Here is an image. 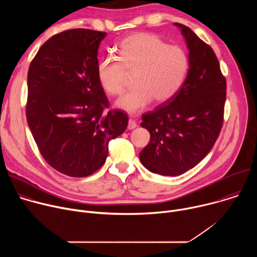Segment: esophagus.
Here are the masks:
<instances>
[{"instance_id":"1","label":"esophagus","mask_w":257,"mask_h":257,"mask_svg":"<svg viewBox=\"0 0 257 257\" xmlns=\"http://www.w3.org/2000/svg\"><path fill=\"white\" fill-rule=\"evenodd\" d=\"M136 126H137L136 121L133 120V119H129V121H128V129H129V130H132V129L136 128Z\"/></svg>"}]
</instances>
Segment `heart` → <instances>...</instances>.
I'll list each match as a JSON object with an SVG mask.
<instances>
[{
	"instance_id": "heart-1",
	"label": "heart",
	"mask_w": 257,
	"mask_h": 257,
	"mask_svg": "<svg viewBox=\"0 0 257 257\" xmlns=\"http://www.w3.org/2000/svg\"><path fill=\"white\" fill-rule=\"evenodd\" d=\"M116 58H102L96 68L102 89L111 95L122 94L129 75L135 87L122 96L117 105L136 113L154 99L164 103L177 95L184 85L190 70L188 53L179 46L169 45L160 36L139 32L129 35L115 49Z\"/></svg>"
}]
</instances>
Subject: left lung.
<instances>
[{
    "label": "left lung",
    "mask_w": 257,
    "mask_h": 257,
    "mask_svg": "<svg viewBox=\"0 0 257 257\" xmlns=\"http://www.w3.org/2000/svg\"><path fill=\"white\" fill-rule=\"evenodd\" d=\"M181 28L189 50L188 77L175 97L142 115L151 133L139 154L153 173L178 176L194 168L212 149L224 123L226 78L210 46L187 26Z\"/></svg>",
    "instance_id": "1"
}]
</instances>
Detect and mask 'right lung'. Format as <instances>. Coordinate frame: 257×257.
Wrapping results in <instances>:
<instances>
[{
	"mask_svg": "<svg viewBox=\"0 0 257 257\" xmlns=\"http://www.w3.org/2000/svg\"><path fill=\"white\" fill-rule=\"evenodd\" d=\"M105 32L84 28L53 35L30 63L26 119L45 161L69 177H87L105 162L108 142L128 116L109 109L96 68Z\"/></svg>",
	"mask_w": 257,
	"mask_h": 257,
	"instance_id": "1",
	"label": "right lung"
}]
</instances>
